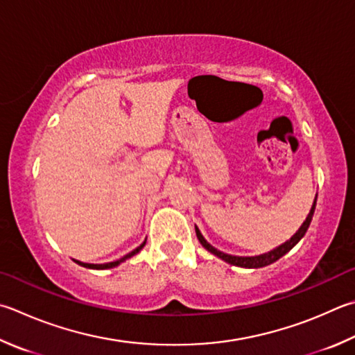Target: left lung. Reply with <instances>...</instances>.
Instances as JSON below:
<instances>
[{
  "label": "left lung",
  "mask_w": 355,
  "mask_h": 355,
  "mask_svg": "<svg viewBox=\"0 0 355 355\" xmlns=\"http://www.w3.org/2000/svg\"><path fill=\"white\" fill-rule=\"evenodd\" d=\"M315 203H317V197H315V202H313V206L311 212H309L307 218L304 220V223L301 225V228L296 231V233L293 234V237H290V241H287L286 243H282L281 247H278L273 251H270V253H266V254H261V256H254V257H241V256H231V254H225L222 253V251L216 250L212 245H209L208 242L205 241V237L202 236V233H200L198 228L196 227V233H197V237L200 243L203 245V247L211 251L212 254H216L220 257V259H223L225 262L228 263H233V266H237V267H245V268H261V267H266V266H270V263H273L275 261H278L279 257L284 256L286 253H288L290 250H292L296 243H298L301 241V237L306 234V231L309 228V225H311V220H312V216H313V211H315Z\"/></svg>",
  "instance_id": "obj_1"
}]
</instances>
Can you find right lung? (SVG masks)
Masks as SVG:
<instances>
[{
  "mask_svg": "<svg viewBox=\"0 0 355 355\" xmlns=\"http://www.w3.org/2000/svg\"><path fill=\"white\" fill-rule=\"evenodd\" d=\"M146 245V242L144 243H141L138 248H135L133 251H130V253L128 254H125L124 257H121V259H118V261H114V262H107V263H83V262H79V261H76L77 263H79V266H82V267H87V268H94V270H104V268H112V267H116V266H119L121 262H124L125 259H128V257H132L133 254H137L138 251L143 248Z\"/></svg>",
  "mask_w": 355,
  "mask_h": 355,
  "instance_id": "add662e5",
  "label": "right lung"
}]
</instances>
